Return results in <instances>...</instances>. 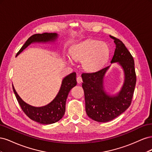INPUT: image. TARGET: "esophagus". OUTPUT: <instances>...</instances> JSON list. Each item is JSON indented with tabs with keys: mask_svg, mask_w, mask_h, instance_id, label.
Returning <instances> with one entry per match:
<instances>
[{
	"mask_svg": "<svg viewBox=\"0 0 152 152\" xmlns=\"http://www.w3.org/2000/svg\"><path fill=\"white\" fill-rule=\"evenodd\" d=\"M77 83L78 84H80L81 82H82V79L80 76H78L77 77Z\"/></svg>",
	"mask_w": 152,
	"mask_h": 152,
	"instance_id": "obj_1",
	"label": "esophagus"
}]
</instances>
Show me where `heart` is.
Wrapping results in <instances>:
<instances>
[{
  "instance_id": "1",
  "label": "heart",
  "mask_w": 152,
  "mask_h": 152,
  "mask_svg": "<svg viewBox=\"0 0 152 152\" xmlns=\"http://www.w3.org/2000/svg\"><path fill=\"white\" fill-rule=\"evenodd\" d=\"M108 54L107 45L94 40L77 44L71 51L73 59L76 61H84V66L88 71L97 70L108 57Z\"/></svg>"
}]
</instances>
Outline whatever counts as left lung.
<instances>
[{
  "label": "left lung",
  "mask_w": 152,
  "mask_h": 152,
  "mask_svg": "<svg viewBox=\"0 0 152 152\" xmlns=\"http://www.w3.org/2000/svg\"><path fill=\"white\" fill-rule=\"evenodd\" d=\"M116 45L111 63L118 62L123 68L125 80L117 96H109L103 88V78L109 66L92 73H83L86 111L89 117L99 122H107L121 115L131 105L136 86L134 61L122 41L110 35Z\"/></svg>",
  "instance_id": "left-lung-1"
}]
</instances>
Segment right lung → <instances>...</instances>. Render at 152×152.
I'll return each instance as SVG.
<instances>
[{
	"label": "right lung",
	"instance_id": "1",
	"mask_svg": "<svg viewBox=\"0 0 152 152\" xmlns=\"http://www.w3.org/2000/svg\"><path fill=\"white\" fill-rule=\"evenodd\" d=\"M57 37L58 34L55 33L37 34L31 35L18 52L16 56L32 42H48L54 40ZM76 85V73L73 72L63 79L61 88L56 98L50 103L42 107H34L26 103L17 94L13 86L12 89L18 103L27 116L31 120L40 124H50L59 121L63 117L65 112L66 100L69 92Z\"/></svg>",
	"mask_w": 152,
	"mask_h": 152
}]
</instances>
